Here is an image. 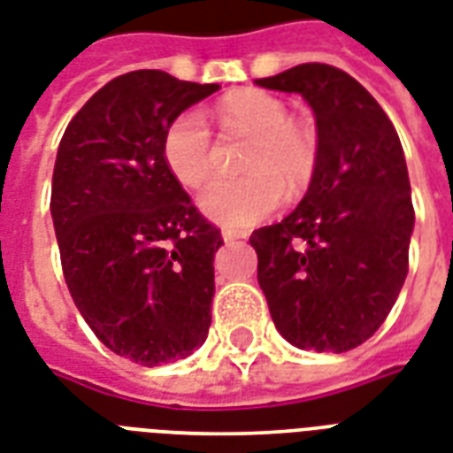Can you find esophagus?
Returning a JSON list of instances; mask_svg holds the SVG:
<instances>
[{
    "mask_svg": "<svg viewBox=\"0 0 453 453\" xmlns=\"http://www.w3.org/2000/svg\"><path fill=\"white\" fill-rule=\"evenodd\" d=\"M222 238H224V243H234V241H238V238H245V234H243V231L224 229L222 231Z\"/></svg>",
    "mask_w": 453,
    "mask_h": 453,
    "instance_id": "obj_1",
    "label": "esophagus"
}]
</instances>
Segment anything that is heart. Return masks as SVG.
Listing matches in <instances>:
<instances>
[{
  "label": "heart",
  "mask_w": 453,
  "mask_h": 453,
  "mask_svg": "<svg viewBox=\"0 0 453 453\" xmlns=\"http://www.w3.org/2000/svg\"><path fill=\"white\" fill-rule=\"evenodd\" d=\"M217 118L226 129L255 134L245 157L250 174L217 179L198 196V208L208 219L248 229L281 208L286 187L300 191L317 170V136L290 120L288 106L259 89L229 94L217 106ZM165 160L184 187H201L215 170V150L205 118L198 111L179 115L165 134Z\"/></svg>",
  "instance_id": "b5f03b06"
}]
</instances>
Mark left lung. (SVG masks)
<instances>
[{"mask_svg": "<svg viewBox=\"0 0 453 453\" xmlns=\"http://www.w3.org/2000/svg\"><path fill=\"white\" fill-rule=\"evenodd\" d=\"M300 94L317 120V170L288 217L252 231L257 281L290 345L347 352L380 328L409 272L411 184L399 136L354 77L303 63L255 80Z\"/></svg>", "mask_w": 453, "mask_h": 453, "instance_id": "obj_1", "label": "left lung"}]
</instances>
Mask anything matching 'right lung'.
Instances as JSON below:
<instances>
[{"mask_svg": "<svg viewBox=\"0 0 453 453\" xmlns=\"http://www.w3.org/2000/svg\"><path fill=\"white\" fill-rule=\"evenodd\" d=\"M217 84L163 70L111 80L65 127L51 181L63 276L96 338L160 366L208 338L217 226L194 208L165 160V134Z\"/></svg>", "mask_w": 453, "mask_h": 453, "instance_id": "add662e5", "label": "right lung"}]
</instances>
